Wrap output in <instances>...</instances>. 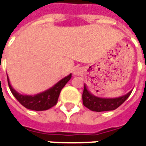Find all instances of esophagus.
<instances>
[{"label": "esophagus", "instance_id": "1", "mask_svg": "<svg viewBox=\"0 0 146 146\" xmlns=\"http://www.w3.org/2000/svg\"><path fill=\"white\" fill-rule=\"evenodd\" d=\"M83 72V69L81 67H75L74 69V75H80Z\"/></svg>", "mask_w": 146, "mask_h": 146}]
</instances>
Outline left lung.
<instances>
[{
    "instance_id": "left-lung-1",
    "label": "left lung",
    "mask_w": 146,
    "mask_h": 146,
    "mask_svg": "<svg viewBox=\"0 0 146 146\" xmlns=\"http://www.w3.org/2000/svg\"><path fill=\"white\" fill-rule=\"evenodd\" d=\"M131 94V91L123 96L117 98H101L92 94L88 90L86 85H84V90L82 94L83 105L86 108L89 109L92 111L102 112V111H110L117 109L122 105Z\"/></svg>"
}]
</instances>
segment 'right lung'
<instances>
[{
	"instance_id": "right-lung-1",
	"label": "right lung",
	"mask_w": 146,
	"mask_h": 146,
	"mask_svg": "<svg viewBox=\"0 0 146 146\" xmlns=\"http://www.w3.org/2000/svg\"><path fill=\"white\" fill-rule=\"evenodd\" d=\"M71 78H72V74H70L69 75L66 76L62 80H60L58 82H57L51 88L34 95H25L16 92L10 85L9 77H8V83L11 93L23 107H25L28 110L42 111V110H47L49 109H51L54 105L57 104L61 89L65 87V85L70 80Z\"/></svg>"
}]
</instances>
